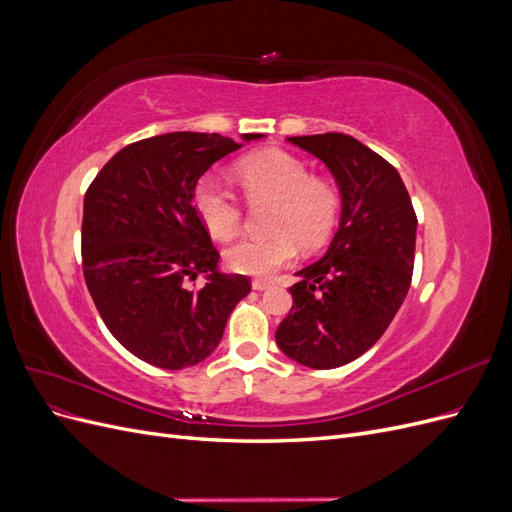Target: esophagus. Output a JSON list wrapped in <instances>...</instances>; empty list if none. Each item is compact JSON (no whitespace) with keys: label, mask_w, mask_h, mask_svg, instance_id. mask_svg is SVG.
Returning a JSON list of instances; mask_svg holds the SVG:
<instances>
[{"label":"esophagus","mask_w":512,"mask_h":512,"mask_svg":"<svg viewBox=\"0 0 512 512\" xmlns=\"http://www.w3.org/2000/svg\"><path fill=\"white\" fill-rule=\"evenodd\" d=\"M252 288L254 290H267V288H271V282H267V280H254Z\"/></svg>","instance_id":"34e87169"}]
</instances>
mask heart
<instances>
[{
  "label": "heart",
  "instance_id": "obj_1",
  "mask_svg": "<svg viewBox=\"0 0 512 512\" xmlns=\"http://www.w3.org/2000/svg\"><path fill=\"white\" fill-rule=\"evenodd\" d=\"M235 175L250 203H271V237H245L226 247V265L243 275L267 277L297 256L299 245L316 250L331 237L339 196L312 179L305 162L286 151H260L237 162ZM194 207L213 239H230L241 226V207L224 185L205 177L194 190Z\"/></svg>",
  "mask_w": 512,
  "mask_h": 512
}]
</instances>
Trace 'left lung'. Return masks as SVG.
<instances>
[{"mask_svg": "<svg viewBox=\"0 0 512 512\" xmlns=\"http://www.w3.org/2000/svg\"><path fill=\"white\" fill-rule=\"evenodd\" d=\"M288 143L329 168L342 211L327 252L294 273L292 309L275 342L305 367L335 369L374 346L404 303L416 215L397 170L354 136L327 132Z\"/></svg>", "mask_w": 512, "mask_h": 512, "instance_id": "8db88e82", "label": "left lung"}]
</instances>
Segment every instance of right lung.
<instances>
[{"label": "right lung", "instance_id": "add662e5", "mask_svg": "<svg viewBox=\"0 0 512 512\" xmlns=\"http://www.w3.org/2000/svg\"><path fill=\"white\" fill-rule=\"evenodd\" d=\"M265 134H241V143ZM241 149L222 134L168 132L123 147L89 185L83 273L117 342L162 369L192 367L218 348L250 280L218 269L194 190L211 164ZM206 273L203 289L188 279Z\"/></svg>", "mask_w": 512, "mask_h": 512}]
</instances>
